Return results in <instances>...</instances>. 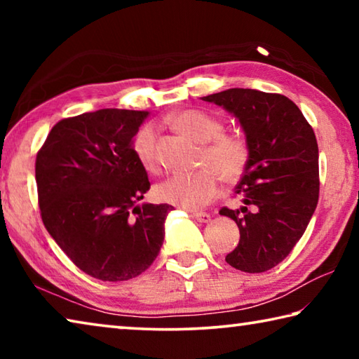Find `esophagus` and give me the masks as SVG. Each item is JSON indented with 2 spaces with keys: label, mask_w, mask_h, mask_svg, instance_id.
<instances>
[{
  "label": "esophagus",
  "mask_w": 359,
  "mask_h": 359,
  "mask_svg": "<svg viewBox=\"0 0 359 359\" xmlns=\"http://www.w3.org/2000/svg\"><path fill=\"white\" fill-rule=\"evenodd\" d=\"M191 217L199 223H209L210 215L205 214V212H191Z\"/></svg>",
  "instance_id": "1"
}]
</instances>
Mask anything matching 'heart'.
<instances>
[{"label":"heart","instance_id":"heart-1","mask_svg":"<svg viewBox=\"0 0 359 359\" xmlns=\"http://www.w3.org/2000/svg\"><path fill=\"white\" fill-rule=\"evenodd\" d=\"M169 121L193 141L205 144L199 160L203 168L193 172L172 174L155 187V196L179 208H199L218 193V175L228 184L241 177L248 161V145L238 135H222V121L201 111L187 109L174 114ZM133 154L145 169L155 171L158 163L154 125L145 123L136 131Z\"/></svg>","mask_w":359,"mask_h":359}]
</instances>
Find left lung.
Returning <instances> with one entry per match:
<instances>
[{
    "label": "left lung",
    "mask_w": 359,
    "mask_h": 359,
    "mask_svg": "<svg viewBox=\"0 0 359 359\" xmlns=\"http://www.w3.org/2000/svg\"><path fill=\"white\" fill-rule=\"evenodd\" d=\"M239 121L248 161L236 194L239 209L220 210L238 224V247L226 255L236 269L258 274L288 257L317 209L318 145L293 101L277 93L229 88L201 98Z\"/></svg>",
    "instance_id": "left-lung-1"
}]
</instances>
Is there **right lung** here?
Returning <instances> with one entry per match:
<instances>
[{"label": "right lung", "instance_id": "obj_1", "mask_svg": "<svg viewBox=\"0 0 359 359\" xmlns=\"http://www.w3.org/2000/svg\"><path fill=\"white\" fill-rule=\"evenodd\" d=\"M147 117V111L100 109L60 120L36 156L48 234L79 269L104 282L149 269L174 209L137 204L150 182L133 154V137Z\"/></svg>", "mask_w": 359, "mask_h": 359}]
</instances>
